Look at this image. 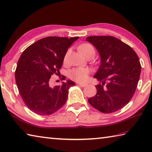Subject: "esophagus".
<instances>
[{"label": "esophagus", "instance_id": "1", "mask_svg": "<svg viewBox=\"0 0 152 152\" xmlns=\"http://www.w3.org/2000/svg\"><path fill=\"white\" fill-rule=\"evenodd\" d=\"M78 84L80 86H81V87H85L87 85L86 83H78Z\"/></svg>", "mask_w": 152, "mask_h": 152}]
</instances>
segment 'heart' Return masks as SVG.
<instances>
[{"instance_id":"1","label":"heart","mask_w":152,"mask_h":152,"mask_svg":"<svg viewBox=\"0 0 152 152\" xmlns=\"http://www.w3.org/2000/svg\"><path fill=\"white\" fill-rule=\"evenodd\" d=\"M80 51L82 52V54H84L85 56L91 53L95 54V50L94 48L93 47V46L88 43L83 44V45H82L80 46ZM69 51H68L67 53L65 55L64 60H66ZM90 72L89 70V69H88L86 68H76L70 71V72H69V76H70V78L78 82H83L88 78Z\"/></svg>"}]
</instances>
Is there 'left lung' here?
<instances>
[{
	"instance_id": "8db88e82",
	"label": "left lung",
	"mask_w": 152,
	"mask_h": 152,
	"mask_svg": "<svg viewBox=\"0 0 152 152\" xmlns=\"http://www.w3.org/2000/svg\"><path fill=\"white\" fill-rule=\"evenodd\" d=\"M86 40L95 46L101 58L94 78L102 84L96 86L97 93L88 102L105 114L116 112L129 102L136 90L141 73L139 58L130 46L114 37L92 36Z\"/></svg>"
}]
</instances>
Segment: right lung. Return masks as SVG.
Returning <instances> with one entry per match:
<instances>
[{
  "mask_svg": "<svg viewBox=\"0 0 152 152\" xmlns=\"http://www.w3.org/2000/svg\"><path fill=\"white\" fill-rule=\"evenodd\" d=\"M78 37H48L28 46L22 53L15 71L18 92L28 109L35 114L48 115L66 103L71 80L52 88L50 78L58 75L68 48ZM66 77H63V80Z\"/></svg>",
  "mask_w": 152,
  "mask_h": 152,
  "instance_id": "obj_1",
  "label": "right lung"
}]
</instances>
